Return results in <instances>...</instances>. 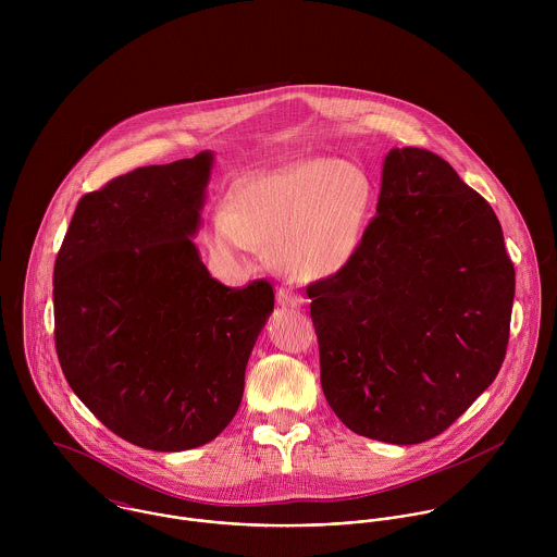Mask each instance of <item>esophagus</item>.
<instances>
[{
    "label": "esophagus",
    "mask_w": 557,
    "mask_h": 557,
    "mask_svg": "<svg viewBox=\"0 0 557 557\" xmlns=\"http://www.w3.org/2000/svg\"><path fill=\"white\" fill-rule=\"evenodd\" d=\"M276 300L281 307H287V309H300L305 305V298L287 287H278L276 289Z\"/></svg>",
    "instance_id": "esophagus-1"
}]
</instances>
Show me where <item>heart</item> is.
Wrapping results in <instances>:
<instances>
[{
  "label": "heart",
  "mask_w": 557,
  "mask_h": 557,
  "mask_svg": "<svg viewBox=\"0 0 557 557\" xmlns=\"http://www.w3.org/2000/svg\"><path fill=\"white\" fill-rule=\"evenodd\" d=\"M369 173L341 159H305L238 182L227 210L208 219L203 244L227 272L250 265L255 246L300 281H325L360 255L371 210Z\"/></svg>",
  "instance_id": "heart-1"
}]
</instances>
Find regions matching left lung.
<instances>
[{
    "label": "left lung",
    "mask_w": 557,
    "mask_h": 557,
    "mask_svg": "<svg viewBox=\"0 0 557 557\" xmlns=\"http://www.w3.org/2000/svg\"><path fill=\"white\" fill-rule=\"evenodd\" d=\"M307 294L332 411L358 435L409 446L493 384L515 268L495 212L446 160L393 148L360 255Z\"/></svg>",
    "instance_id": "8db88e82"
}]
</instances>
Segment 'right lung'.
<instances>
[{
  "mask_svg": "<svg viewBox=\"0 0 557 557\" xmlns=\"http://www.w3.org/2000/svg\"><path fill=\"white\" fill-rule=\"evenodd\" d=\"M214 152L150 164L81 199L53 270L55 349L83 405L159 453L212 442L234 420L268 281L212 278L193 238Z\"/></svg>",
  "mask_w": 557,
  "mask_h": 557,
  "instance_id": "1",
  "label": "right lung"
}]
</instances>
